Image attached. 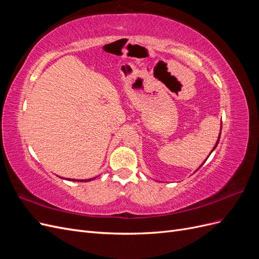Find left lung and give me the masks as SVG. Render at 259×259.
I'll use <instances>...</instances> for the list:
<instances>
[{
	"mask_svg": "<svg viewBox=\"0 0 259 259\" xmlns=\"http://www.w3.org/2000/svg\"><path fill=\"white\" fill-rule=\"evenodd\" d=\"M222 127H223V126H222V125H221V133H222ZM221 133H219V136H218V139H217V142H216V144H215V146H214V148H213V150H211V151L209 152V155H210V153H211V152H213V151L215 150V148L217 147V145H218V143H219V139H221ZM209 155H208V156H209ZM208 156H207V158H208ZM207 158L205 159V161L207 160ZM205 161H204V162H203V163L201 164V165H200V167H201V166L203 165V164H204V163H205ZM200 167H199V168H200ZM199 168H198V169H199ZM198 169H197V170H198ZM197 170H195V171H197Z\"/></svg>",
	"mask_w": 259,
	"mask_h": 259,
	"instance_id": "obj_1",
	"label": "left lung"
}]
</instances>
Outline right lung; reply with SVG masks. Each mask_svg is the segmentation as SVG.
Segmentation results:
<instances>
[{"label":"right lung","mask_w":259,"mask_h":259,"mask_svg":"<svg viewBox=\"0 0 259 259\" xmlns=\"http://www.w3.org/2000/svg\"><path fill=\"white\" fill-rule=\"evenodd\" d=\"M62 178V177H60ZM95 179V178H90V179H68V180H72V182H81V183H86V182H91V180Z\"/></svg>","instance_id":"1"}]
</instances>
